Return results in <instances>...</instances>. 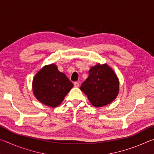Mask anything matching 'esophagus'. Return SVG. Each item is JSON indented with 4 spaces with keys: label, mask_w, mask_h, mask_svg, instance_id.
Segmentation results:
<instances>
[{
    "label": "esophagus",
    "mask_w": 154,
    "mask_h": 154,
    "mask_svg": "<svg viewBox=\"0 0 154 154\" xmlns=\"http://www.w3.org/2000/svg\"><path fill=\"white\" fill-rule=\"evenodd\" d=\"M79 83L77 82H74V86H75V87L77 88V87H79Z\"/></svg>",
    "instance_id": "esophagus-1"
}]
</instances>
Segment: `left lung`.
I'll return each mask as SVG.
<instances>
[{
  "mask_svg": "<svg viewBox=\"0 0 154 154\" xmlns=\"http://www.w3.org/2000/svg\"><path fill=\"white\" fill-rule=\"evenodd\" d=\"M95 107L109 105L117 98L119 91V81L116 72L106 64L98 63L92 66L89 76L80 87Z\"/></svg>",
  "mask_w": 154,
  "mask_h": 154,
  "instance_id": "left-lung-1",
  "label": "left lung"
}]
</instances>
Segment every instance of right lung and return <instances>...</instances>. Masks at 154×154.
Here are the masks:
<instances>
[{
	"label": "right lung",
	"mask_w": 154,
	"mask_h": 154,
	"mask_svg": "<svg viewBox=\"0 0 154 154\" xmlns=\"http://www.w3.org/2000/svg\"><path fill=\"white\" fill-rule=\"evenodd\" d=\"M32 86L33 94L39 102L54 108L62 103L73 83L53 63L45 65L37 72Z\"/></svg>",
	"instance_id": "add662e5"
}]
</instances>
